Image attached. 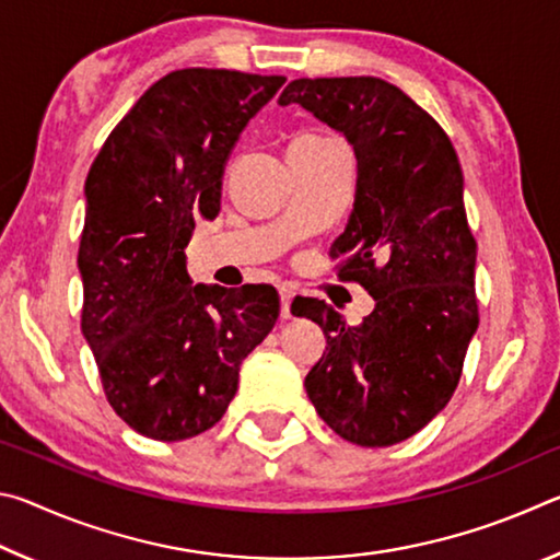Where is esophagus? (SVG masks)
<instances>
[{
	"mask_svg": "<svg viewBox=\"0 0 560 560\" xmlns=\"http://www.w3.org/2000/svg\"><path fill=\"white\" fill-rule=\"evenodd\" d=\"M279 296H281V318H291L293 289H289V287H281V289H279Z\"/></svg>",
	"mask_w": 560,
	"mask_h": 560,
	"instance_id": "1",
	"label": "esophagus"
}]
</instances>
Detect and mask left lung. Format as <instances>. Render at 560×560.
I'll list each match as a JSON object with an SVG mask.
<instances>
[{
	"mask_svg": "<svg viewBox=\"0 0 560 560\" xmlns=\"http://www.w3.org/2000/svg\"><path fill=\"white\" fill-rule=\"evenodd\" d=\"M279 103H301L355 148V205L328 257L375 296L358 326L318 299L291 303L328 340L303 385L340 438L390 447L450 402L479 326L459 160L428 110L373 75L296 79Z\"/></svg>",
	"mask_w": 560,
	"mask_h": 560,
	"instance_id": "1",
	"label": "left lung"
}]
</instances>
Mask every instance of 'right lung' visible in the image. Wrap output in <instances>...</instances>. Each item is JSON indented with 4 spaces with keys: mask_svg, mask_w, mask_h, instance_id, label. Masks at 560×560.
<instances>
[{
    "mask_svg": "<svg viewBox=\"0 0 560 560\" xmlns=\"http://www.w3.org/2000/svg\"><path fill=\"white\" fill-rule=\"evenodd\" d=\"M283 81L170 71L120 118L89 170L81 330L108 405L143 438L179 442L214 428L242 360L279 318L269 283L192 287L185 246L195 220L220 212L230 150Z\"/></svg>",
    "mask_w": 560,
    "mask_h": 560,
    "instance_id": "1",
    "label": "right lung"
}]
</instances>
